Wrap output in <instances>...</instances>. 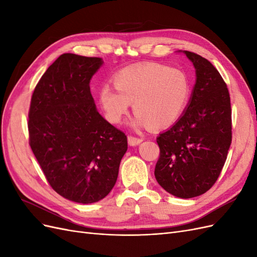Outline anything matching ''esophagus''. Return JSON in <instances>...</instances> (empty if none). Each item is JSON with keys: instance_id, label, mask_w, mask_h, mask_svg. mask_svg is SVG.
<instances>
[{"instance_id": "34e87169", "label": "esophagus", "mask_w": 257, "mask_h": 257, "mask_svg": "<svg viewBox=\"0 0 257 257\" xmlns=\"http://www.w3.org/2000/svg\"><path fill=\"white\" fill-rule=\"evenodd\" d=\"M144 139L143 138H139V137H135V136H128L127 137V142L130 146H137L141 143H143Z\"/></svg>"}]
</instances>
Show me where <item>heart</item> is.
I'll use <instances>...</instances> for the list:
<instances>
[{"label": "heart", "mask_w": 257, "mask_h": 257, "mask_svg": "<svg viewBox=\"0 0 257 257\" xmlns=\"http://www.w3.org/2000/svg\"><path fill=\"white\" fill-rule=\"evenodd\" d=\"M112 81L115 90L108 84L98 90L106 119L121 123L133 103L135 127L173 125L183 113L191 94L190 78L182 69L158 63L125 67L113 76Z\"/></svg>", "instance_id": "b5f03b06"}]
</instances>
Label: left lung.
<instances>
[{
	"instance_id": "8db88e82",
	"label": "left lung",
	"mask_w": 257,
	"mask_h": 257,
	"mask_svg": "<svg viewBox=\"0 0 257 257\" xmlns=\"http://www.w3.org/2000/svg\"><path fill=\"white\" fill-rule=\"evenodd\" d=\"M183 52L195 68L196 80L185 110L157 138L160 159L154 176L179 198L206 193L215 183L231 144V108L227 85L210 62Z\"/></svg>"
}]
</instances>
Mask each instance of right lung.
Segmentation results:
<instances>
[{
	"instance_id": "add662e5",
	"label": "right lung",
	"mask_w": 257,
	"mask_h": 257,
	"mask_svg": "<svg viewBox=\"0 0 257 257\" xmlns=\"http://www.w3.org/2000/svg\"><path fill=\"white\" fill-rule=\"evenodd\" d=\"M103 59L63 53L42 76L29 112L30 146L51 188L92 204L115 184L127 138L96 109L90 81Z\"/></svg>"
}]
</instances>
